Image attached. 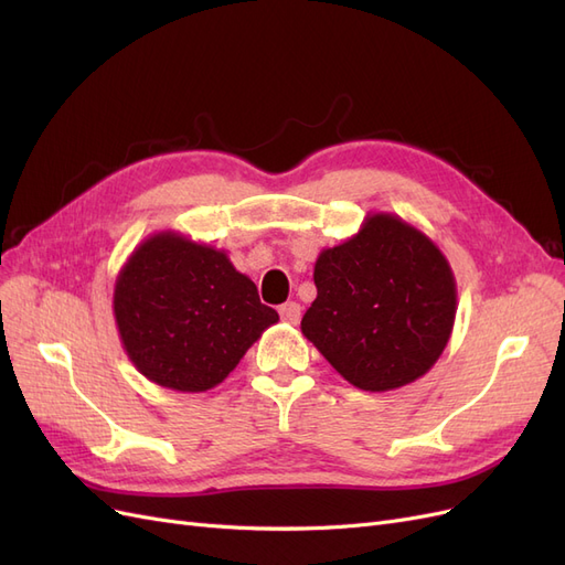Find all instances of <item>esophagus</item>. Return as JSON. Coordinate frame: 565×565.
<instances>
[{
  "label": "esophagus",
  "instance_id": "1",
  "mask_svg": "<svg viewBox=\"0 0 565 565\" xmlns=\"http://www.w3.org/2000/svg\"><path fill=\"white\" fill-rule=\"evenodd\" d=\"M280 318L289 324H297L301 320V306L297 301H287L280 306Z\"/></svg>",
  "mask_w": 565,
  "mask_h": 565
}]
</instances>
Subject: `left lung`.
<instances>
[{"instance_id":"left-lung-1","label":"left lung","mask_w":565,"mask_h":565,"mask_svg":"<svg viewBox=\"0 0 565 565\" xmlns=\"http://www.w3.org/2000/svg\"><path fill=\"white\" fill-rule=\"evenodd\" d=\"M318 297L301 332L341 377L382 393L424 377L448 347L457 282L429 235L396 214H367L318 254Z\"/></svg>"}]
</instances>
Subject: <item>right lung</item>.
I'll list each match as a JSON object with an SVG mask.
<instances>
[{"label":"right lung","instance_id":"add662e5","mask_svg":"<svg viewBox=\"0 0 565 565\" xmlns=\"http://www.w3.org/2000/svg\"><path fill=\"white\" fill-rule=\"evenodd\" d=\"M113 313L134 367L183 393L224 382L278 322L224 249L177 231L150 235L129 254L115 280Z\"/></svg>","mask_w":565,"mask_h":565}]
</instances>
